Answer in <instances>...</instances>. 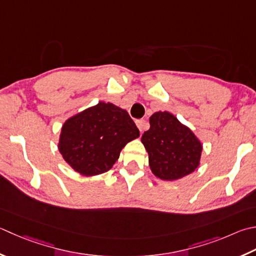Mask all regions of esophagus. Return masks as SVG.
Returning <instances> with one entry per match:
<instances>
[{
  "instance_id": "obj_1",
  "label": "esophagus",
  "mask_w": 256,
  "mask_h": 256,
  "mask_svg": "<svg viewBox=\"0 0 256 256\" xmlns=\"http://www.w3.org/2000/svg\"><path fill=\"white\" fill-rule=\"evenodd\" d=\"M136 126L138 128V130H140V132H143L144 130H145V126H146V124H145V121L144 120H138L136 122Z\"/></svg>"
}]
</instances>
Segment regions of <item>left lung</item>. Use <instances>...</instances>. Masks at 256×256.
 I'll list each match as a JSON object with an SVG mask.
<instances>
[{"mask_svg": "<svg viewBox=\"0 0 256 256\" xmlns=\"http://www.w3.org/2000/svg\"><path fill=\"white\" fill-rule=\"evenodd\" d=\"M141 141L152 173L163 181H176L193 173L201 162L203 145L186 125L168 111L150 118V130Z\"/></svg>", "mask_w": 256, "mask_h": 256, "instance_id": "left-lung-1", "label": "left lung"}]
</instances>
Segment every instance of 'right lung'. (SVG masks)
I'll return each mask as SVG.
<instances>
[{"label": "right lung", "mask_w": 256, "mask_h": 256, "mask_svg": "<svg viewBox=\"0 0 256 256\" xmlns=\"http://www.w3.org/2000/svg\"><path fill=\"white\" fill-rule=\"evenodd\" d=\"M140 131L125 110L98 102L64 122L58 148L70 166L84 176L110 171L125 145Z\"/></svg>", "instance_id": "add662e5"}]
</instances>
